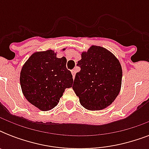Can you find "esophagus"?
<instances>
[{
	"label": "esophagus",
	"mask_w": 149,
	"mask_h": 149,
	"mask_svg": "<svg viewBox=\"0 0 149 149\" xmlns=\"http://www.w3.org/2000/svg\"><path fill=\"white\" fill-rule=\"evenodd\" d=\"M71 72H72V78H73V79H74V77H75V75H76V70H72V71H71Z\"/></svg>",
	"instance_id": "obj_1"
}]
</instances>
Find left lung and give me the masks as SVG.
<instances>
[{"label": "left lung", "mask_w": 149, "mask_h": 149, "mask_svg": "<svg viewBox=\"0 0 149 149\" xmlns=\"http://www.w3.org/2000/svg\"><path fill=\"white\" fill-rule=\"evenodd\" d=\"M77 65L72 89L79 103L90 111H100L111 105L119 94L122 68L115 56L105 48L92 45L83 52Z\"/></svg>", "instance_id": "8db88e82"}]
</instances>
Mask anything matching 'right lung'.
Listing matches in <instances>:
<instances>
[{"label":"right lung","instance_id":"right-lung-1","mask_svg":"<svg viewBox=\"0 0 149 149\" xmlns=\"http://www.w3.org/2000/svg\"><path fill=\"white\" fill-rule=\"evenodd\" d=\"M65 65V57L57 58L53 50L32 54L20 73L21 87L27 100L42 111L54 108L65 89L72 87L73 83Z\"/></svg>","mask_w":149,"mask_h":149}]
</instances>
